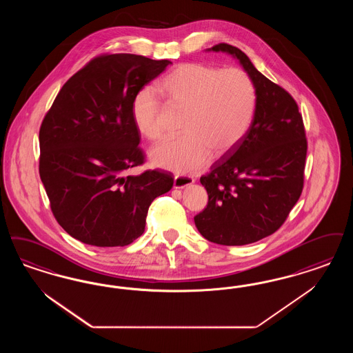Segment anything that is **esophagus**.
I'll list each match as a JSON object with an SVG mask.
<instances>
[{
	"label": "esophagus",
	"instance_id": "34e87169",
	"mask_svg": "<svg viewBox=\"0 0 353 353\" xmlns=\"http://www.w3.org/2000/svg\"><path fill=\"white\" fill-rule=\"evenodd\" d=\"M194 183V179L193 177H190V176H185V174H177V176H174V180H173V186L176 188V189H183V188H186V186H189V185H192V183Z\"/></svg>",
	"mask_w": 353,
	"mask_h": 353
}]
</instances>
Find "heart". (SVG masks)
<instances>
[{"label":"heart","mask_w":353,"mask_h":353,"mask_svg":"<svg viewBox=\"0 0 353 353\" xmlns=\"http://www.w3.org/2000/svg\"><path fill=\"white\" fill-rule=\"evenodd\" d=\"M170 108L183 112V137L163 141L150 152L152 164L176 173H194L210 156L232 151L248 132L256 109V90L250 76L238 68L219 70L202 63H183L157 85ZM161 106L150 89L131 102V118L144 138L159 141L164 130Z\"/></svg>","instance_id":"b5f03b06"}]
</instances>
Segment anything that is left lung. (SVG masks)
<instances>
[{
	"label": "left lung",
	"instance_id": "8db88e82",
	"mask_svg": "<svg viewBox=\"0 0 353 353\" xmlns=\"http://www.w3.org/2000/svg\"><path fill=\"white\" fill-rule=\"evenodd\" d=\"M206 51L239 61L254 83L256 109L245 137L201 177L209 202L194 223L212 243L251 244L276 232L302 193L307 154L303 121L294 99L239 48L219 43Z\"/></svg>",
	"mask_w": 353,
	"mask_h": 353
}]
</instances>
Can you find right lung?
<instances>
[{"label":"right lung","instance_id":"right-lung-1","mask_svg":"<svg viewBox=\"0 0 353 353\" xmlns=\"http://www.w3.org/2000/svg\"><path fill=\"white\" fill-rule=\"evenodd\" d=\"M172 61L101 55L63 85L39 130V174L57 223L96 247H123L144 232L148 208L170 192V173L145 170L131 102Z\"/></svg>","mask_w":353,"mask_h":353}]
</instances>
